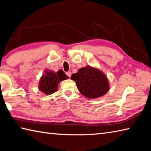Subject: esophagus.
Here are the masks:
<instances>
[{
  "label": "esophagus",
  "mask_w": 151,
  "mask_h": 151,
  "mask_svg": "<svg viewBox=\"0 0 151 151\" xmlns=\"http://www.w3.org/2000/svg\"><path fill=\"white\" fill-rule=\"evenodd\" d=\"M66 75H67V76H68V77H70V76H71V73H70V71H68V72H67L66 73Z\"/></svg>",
  "instance_id": "1"
}]
</instances>
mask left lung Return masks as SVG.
<instances>
[{"label": "left lung", "mask_w": 151, "mask_h": 151, "mask_svg": "<svg viewBox=\"0 0 151 151\" xmlns=\"http://www.w3.org/2000/svg\"><path fill=\"white\" fill-rule=\"evenodd\" d=\"M70 79L76 82L81 93L88 99L102 97L109 90V83L106 76L98 69L86 66L73 73Z\"/></svg>", "instance_id": "8db88e82"}]
</instances>
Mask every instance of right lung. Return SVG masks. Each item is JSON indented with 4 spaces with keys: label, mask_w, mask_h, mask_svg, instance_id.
I'll list each match as a JSON object with an SVG mask.
<instances>
[{
    "label": "right lung",
    "mask_w": 151,
    "mask_h": 151,
    "mask_svg": "<svg viewBox=\"0 0 151 151\" xmlns=\"http://www.w3.org/2000/svg\"><path fill=\"white\" fill-rule=\"evenodd\" d=\"M68 78L62 70H59L56 73L52 70H45V75L40 79L39 89L45 94L50 95L57 91L58 84L61 81Z\"/></svg>",
    "instance_id": "right-lung-1"
}]
</instances>
